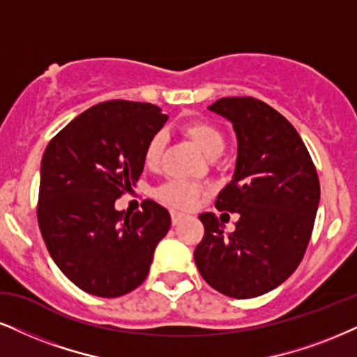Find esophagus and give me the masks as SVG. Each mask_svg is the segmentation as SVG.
Listing matches in <instances>:
<instances>
[{
	"label": "esophagus",
	"mask_w": 357,
	"mask_h": 357,
	"mask_svg": "<svg viewBox=\"0 0 357 357\" xmlns=\"http://www.w3.org/2000/svg\"><path fill=\"white\" fill-rule=\"evenodd\" d=\"M183 220V215L182 213H177V212H172V225H178L180 222Z\"/></svg>",
	"instance_id": "obj_1"
}]
</instances>
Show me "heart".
I'll return each instance as SVG.
<instances>
[{"label":"heart","mask_w":357,"mask_h":357,"mask_svg":"<svg viewBox=\"0 0 357 357\" xmlns=\"http://www.w3.org/2000/svg\"><path fill=\"white\" fill-rule=\"evenodd\" d=\"M182 130L185 132L193 140V144L200 149L208 158H217L225 151V135L218 129L217 126L210 124L206 121H190L183 124ZM165 137L164 134H155L149 140L147 147H145V164L149 167H157L162 158V152H164ZM162 200L167 204L175 206L178 210H188L195 204L197 197H199V188L192 183L185 182V180H172L160 190Z\"/></svg>","instance_id":"1"}]
</instances>
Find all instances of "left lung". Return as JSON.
Masks as SVG:
<instances>
[{
	"label": "left lung",
	"instance_id": "8db88e82",
	"mask_svg": "<svg viewBox=\"0 0 357 357\" xmlns=\"http://www.w3.org/2000/svg\"><path fill=\"white\" fill-rule=\"evenodd\" d=\"M210 111L231 122L235 172L215 206L238 213L223 231L215 213L199 215L204 240L193 258L212 288L255 298L280 286L305 257L319 205V178L305 142L278 111L253 98H223Z\"/></svg>",
	"mask_w": 357,
	"mask_h": 357
}]
</instances>
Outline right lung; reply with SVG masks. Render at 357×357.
I'll return each mask as SVG.
<instances>
[{
  "mask_svg": "<svg viewBox=\"0 0 357 357\" xmlns=\"http://www.w3.org/2000/svg\"><path fill=\"white\" fill-rule=\"evenodd\" d=\"M167 119L153 104L107 100L73 119L44 151L39 230L56 265L82 291L116 298L147 278L170 215L152 200L135 213L114 204L137 183L145 147Z\"/></svg>",
  "mask_w": 357,
  "mask_h": 357,
  "instance_id": "add662e5",
  "label": "right lung"
}]
</instances>
